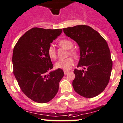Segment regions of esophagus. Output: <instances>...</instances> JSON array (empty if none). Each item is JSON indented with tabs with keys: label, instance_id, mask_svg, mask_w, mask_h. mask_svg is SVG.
Masks as SVG:
<instances>
[{
	"label": "esophagus",
	"instance_id": "esophagus-1",
	"mask_svg": "<svg viewBox=\"0 0 123 123\" xmlns=\"http://www.w3.org/2000/svg\"><path fill=\"white\" fill-rule=\"evenodd\" d=\"M64 74H65V75H66V74H68L69 73V71H67V70H64Z\"/></svg>",
	"mask_w": 123,
	"mask_h": 123
}]
</instances>
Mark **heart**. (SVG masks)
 <instances>
[{"instance_id":"obj_1","label":"heart","mask_w":123,"mask_h":123,"mask_svg":"<svg viewBox=\"0 0 123 123\" xmlns=\"http://www.w3.org/2000/svg\"><path fill=\"white\" fill-rule=\"evenodd\" d=\"M59 45L63 48L67 49H70L73 48V44L71 41L68 39H62L59 42ZM70 54L74 57L78 56V53L76 50H70ZM48 55L50 58L52 60H55L57 57L56 52H55V48L53 45H50L48 48ZM74 64V60L71 57L68 58L65 60H60L55 63V66L57 68H61L64 70H68L72 68Z\"/></svg>"}]
</instances>
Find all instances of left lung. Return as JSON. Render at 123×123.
<instances>
[{
  "instance_id": "obj_1",
  "label": "left lung",
  "mask_w": 123,
  "mask_h": 123,
  "mask_svg": "<svg viewBox=\"0 0 123 123\" xmlns=\"http://www.w3.org/2000/svg\"><path fill=\"white\" fill-rule=\"evenodd\" d=\"M63 31L78 43L80 57L77 67L85 70H74V89L83 97H96L107 86L112 70V61L107 42L97 31L84 25L63 29Z\"/></svg>"
}]
</instances>
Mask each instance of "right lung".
<instances>
[{
	"instance_id": "add662e5",
	"label": "right lung",
	"mask_w": 123,
	"mask_h": 123,
	"mask_svg": "<svg viewBox=\"0 0 123 123\" xmlns=\"http://www.w3.org/2000/svg\"><path fill=\"white\" fill-rule=\"evenodd\" d=\"M62 32L60 29L34 27L25 33L13 52V74L23 93L38 103H46L58 92L59 83L64 75L62 69L53 68L48 55L53 40Z\"/></svg>"
}]
</instances>
